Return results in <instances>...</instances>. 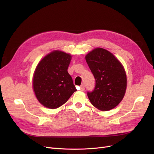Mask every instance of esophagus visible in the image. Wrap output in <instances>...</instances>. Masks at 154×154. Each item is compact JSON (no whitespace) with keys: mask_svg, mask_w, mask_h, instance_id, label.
<instances>
[{"mask_svg":"<svg viewBox=\"0 0 154 154\" xmlns=\"http://www.w3.org/2000/svg\"><path fill=\"white\" fill-rule=\"evenodd\" d=\"M80 90L82 91H84V90H85V85L84 84L81 85V86H80Z\"/></svg>","mask_w":154,"mask_h":154,"instance_id":"34e87169","label":"esophagus"}]
</instances>
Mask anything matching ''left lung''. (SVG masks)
Returning a JSON list of instances; mask_svg holds the SVG:
<instances>
[{"instance_id":"obj_1","label":"left lung","mask_w":154,"mask_h":154,"mask_svg":"<svg viewBox=\"0 0 154 154\" xmlns=\"http://www.w3.org/2000/svg\"><path fill=\"white\" fill-rule=\"evenodd\" d=\"M85 60L96 80L94 90L87 92L91 103L103 111L114 109L123 98L127 88V76L122 63L102 48L92 50Z\"/></svg>"}]
</instances>
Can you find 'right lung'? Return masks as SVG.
<instances>
[{
	"mask_svg": "<svg viewBox=\"0 0 154 154\" xmlns=\"http://www.w3.org/2000/svg\"><path fill=\"white\" fill-rule=\"evenodd\" d=\"M71 56L54 51L38 63L33 77V89L41 104L49 109L62 106L76 91L67 72Z\"/></svg>",
	"mask_w": 154,
	"mask_h": 154,
	"instance_id": "right-lung-1",
	"label": "right lung"
}]
</instances>
